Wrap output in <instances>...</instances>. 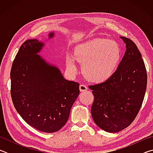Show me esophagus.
<instances>
[{
  "instance_id": "1",
  "label": "esophagus",
  "mask_w": 153,
  "mask_h": 153,
  "mask_svg": "<svg viewBox=\"0 0 153 153\" xmlns=\"http://www.w3.org/2000/svg\"><path fill=\"white\" fill-rule=\"evenodd\" d=\"M88 89V87L86 86V85L84 84H81L79 86V90L80 92H85Z\"/></svg>"
}]
</instances>
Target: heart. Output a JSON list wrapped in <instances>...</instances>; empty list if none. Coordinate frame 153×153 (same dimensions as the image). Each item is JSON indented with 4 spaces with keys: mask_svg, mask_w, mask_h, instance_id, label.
<instances>
[{
    "mask_svg": "<svg viewBox=\"0 0 153 153\" xmlns=\"http://www.w3.org/2000/svg\"><path fill=\"white\" fill-rule=\"evenodd\" d=\"M122 52L115 41L98 38L81 44L74 51V57L67 59V66L76 71V60L82 65L86 78L94 83H102L110 78L120 63Z\"/></svg>",
    "mask_w": 153,
    "mask_h": 153,
    "instance_id": "1",
    "label": "heart"
}]
</instances>
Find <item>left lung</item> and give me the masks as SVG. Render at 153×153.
Returning a JSON list of instances; mask_svg holds the SVG:
<instances>
[{
	"instance_id": "8db88e82",
	"label": "left lung",
	"mask_w": 153,
	"mask_h": 153,
	"mask_svg": "<svg viewBox=\"0 0 153 153\" xmlns=\"http://www.w3.org/2000/svg\"><path fill=\"white\" fill-rule=\"evenodd\" d=\"M126 51L117 70L107 81L89 86L94 95L91 115L108 132L126 128L135 120L143 102L147 84L146 67L132 40L121 36Z\"/></svg>"
}]
</instances>
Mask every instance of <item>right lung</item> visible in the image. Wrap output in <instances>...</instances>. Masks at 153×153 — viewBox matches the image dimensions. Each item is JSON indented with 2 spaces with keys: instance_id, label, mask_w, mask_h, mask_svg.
Wrapping results in <instances>:
<instances>
[{
  "instance_id": "obj_1",
  "label": "right lung",
  "mask_w": 153,
  "mask_h": 153,
  "mask_svg": "<svg viewBox=\"0 0 153 153\" xmlns=\"http://www.w3.org/2000/svg\"><path fill=\"white\" fill-rule=\"evenodd\" d=\"M54 33H51L52 38ZM44 44L36 39L22 44L11 70V95L25 122L43 132L59 131L67 123L79 94V84L64 78L55 66L38 55Z\"/></svg>"
}]
</instances>
